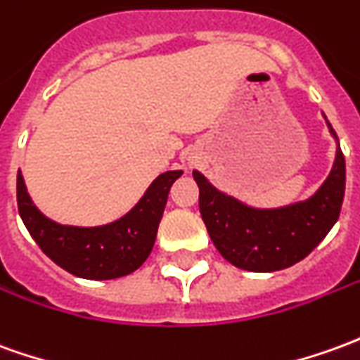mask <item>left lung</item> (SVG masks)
Wrapping results in <instances>:
<instances>
[{"mask_svg":"<svg viewBox=\"0 0 360 360\" xmlns=\"http://www.w3.org/2000/svg\"><path fill=\"white\" fill-rule=\"evenodd\" d=\"M328 128L338 144L335 162L328 179L306 200L278 208H255L218 191L197 169L193 172L206 230L216 250L233 267L251 273L292 267L310 255L338 222L345 195V158L329 122Z\"/></svg>","mask_w":360,"mask_h":360,"instance_id":"obj_1","label":"left lung"}]
</instances>
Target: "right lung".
I'll return each mask as SVG.
<instances>
[{
	"label": "right lung",
	"instance_id": "right-lung-1",
	"mask_svg": "<svg viewBox=\"0 0 360 360\" xmlns=\"http://www.w3.org/2000/svg\"><path fill=\"white\" fill-rule=\"evenodd\" d=\"M181 175V169L158 175L127 214L103 226L87 228L50 220L32 202L21 172L17 173V206L32 240L56 265L82 278L109 281L142 267L154 248L169 188Z\"/></svg>",
	"mask_w": 360,
	"mask_h": 360
}]
</instances>
